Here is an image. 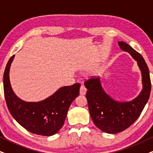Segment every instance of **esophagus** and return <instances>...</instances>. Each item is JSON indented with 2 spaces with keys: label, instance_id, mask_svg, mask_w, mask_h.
<instances>
[{
  "label": "esophagus",
  "instance_id": "obj_1",
  "mask_svg": "<svg viewBox=\"0 0 153 153\" xmlns=\"http://www.w3.org/2000/svg\"><path fill=\"white\" fill-rule=\"evenodd\" d=\"M86 91H87V89L85 88V87L83 86V85L80 86V94H82V95H85V94H86Z\"/></svg>",
  "mask_w": 153,
  "mask_h": 153
}]
</instances>
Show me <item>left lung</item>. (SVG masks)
I'll list each match as a JSON object with an SVG mask.
<instances>
[{
  "instance_id": "obj_1",
  "label": "left lung",
  "mask_w": 153,
  "mask_h": 153,
  "mask_svg": "<svg viewBox=\"0 0 153 153\" xmlns=\"http://www.w3.org/2000/svg\"><path fill=\"white\" fill-rule=\"evenodd\" d=\"M118 43L121 50L128 52L137 61L142 75L143 89L140 94L131 101H117L104 90L100 78H91L85 82L92 121L98 128L111 134L126 130L136 121L148 102L151 91L150 73L143 58L126 42Z\"/></svg>"
}]
</instances>
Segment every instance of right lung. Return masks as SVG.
Listing matches in <instances>:
<instances>
[{"mask_svg": "<svg viewBox=\"0 0 153 153\" xmlns=\"http://www.w3.org/2000/svg\"><path fill=\"white\" fill-rule=\"evenodd\" d=\"M15 58L9 59L3 75V89L7 108L18 123L30 132L51 136L62 128L68 110L73 100L79 95L80 85L75 83L64 86L46 99L39 102H25L13 92L9 73Z\"/></svg>", "mask_w": 153, "mask_h": 153, "instance_id": "right-lung-1", "label": "right lung"}]
</instances>
